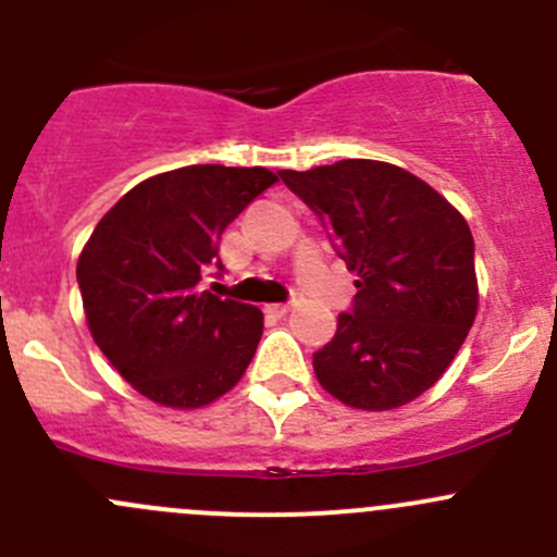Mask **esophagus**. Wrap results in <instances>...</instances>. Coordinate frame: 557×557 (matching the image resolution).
I'll return each mask as SVG.
<instances>
[{
    "instance_id": "esophagus-1",
    "label": "esophagus",
    "mask_w": 557,
    "mask_h": 557,
    "mask_svg": "<svg viewBox=\"0 0 557 557\" xmlns=\"http://www.w3.org/2000/svg\"><path fill=\"white\" fill-rule=\"evenodd\" d=\"M288 310H290L288 305H269L267 307V312H272V314H285Z\"/></svg>"
}]
</instances>
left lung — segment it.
<instances>
[{
	"instance_id": "8db88e82",
	"label": "left lung",
	"mask_w": 557,
	"mask_h": 557,
	"mask_svg": "<svg viewBox=\"0 0 557 557\" xmlns=\"http://www.w3.org/2000/svg\"><path fill=\"white\" fill-rule=\"evenodd\" d=\"M280 177L358 274L352 307L312 356L318 383L369 412L414 401L445 374L474 323L469 223L429 183L385 161L345 159Z\"/></svg>"
}]
</instances>
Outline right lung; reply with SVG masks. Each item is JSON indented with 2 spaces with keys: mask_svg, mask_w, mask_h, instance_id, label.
Returning <instances> with one entry per match:
<instances>
[{
  "mask_svg": "<svg viewBox=\"0 0 557 557\" xmlns=\"http://www.w3.org/2000/svg\"><path fill=\"white\" fill-rule=\"evenodd\" d=\"M277 183L263 166L194 164L134 185L77 258L88 329L150 401L196 409L232 391L256 356L263 312L201 288L223 269L228 223Z\"/></svg>",
  "mask_w": 557,
  "mask_h": 557,
  "instance_id": "add662e5",
  "label": "right lung"
}]
</instances>
